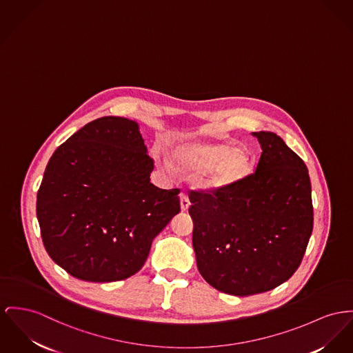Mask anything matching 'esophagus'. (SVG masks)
I'll use <instances>...</instances> for the list:
<instances>
[{
  "mask_svg": "<svg viewBox=\"0 0 353 353\" xmlns=\"http://www.w3.org/2000/svg\"><path fill=\"white\" fill-rule=\"evenodd\" d=\"M188 208H190L188 196L185 192H181V209H182V212H186Z\"/></svg>",
  "mask_w": 353,
  "mask_h": 353,
  "instance_id": "34e87169",
  "label": "esophagus"
}]
</instances>
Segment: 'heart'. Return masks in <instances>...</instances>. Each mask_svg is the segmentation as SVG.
<instances>
[{
    "label": "heart",
    "mask_w": 353,
    "mask_h": 353,
    "mask_svg": "<svg viewBox=\"0 0 353 353\" xmlns=\"http://www.w3.org/2000/svg\"><path fill=\"white\" fill-rule=\"evenodd\" d=\"M172 163L182 171H201L198 185L209 191L233 188L245 179L253 165L246 147L223 141H185L172 152Z\"/></svg>",
    "instance_id": "1"
}]
</instances>
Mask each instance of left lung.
<instances>
[{
  "label": "left lung",
  "mask_w": 353,
  "mask_h": 353,
  "mask_svg": "<svg viewBox=\"0 0 353 353\" xmlns=\"http://www.w3.org/2000/svg\"><path fill=\"white\" fill-rule=\"evenodd\" d=\"M253 135L262 148L253 174L228 190L188 192L198 270L212 288L241 297L288 281L313 230L304 161L274 132Z\"/></svg>",
  "instance_id": "1"
}]
</instances>
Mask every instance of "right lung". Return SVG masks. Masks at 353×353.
Masks as SVG:
<instances>
[{
	"mask_svg": "<svg viewBox=\"0 0 353 353\" xmlns=\"http://www.w3.org/2000/svg\"><path fill=\"white\" fill-rule=\"evenodd\" d=\"M134 120L104 117L53 152L36 212L49 257L73 277L125 280L181 212L179 188L150 183L154 159Z\"/></svg>",
	"mask_w": 353,
	"mask_h": 353,
	"instance_id": "1",
	"label": "right lung"
}]
</instances>
